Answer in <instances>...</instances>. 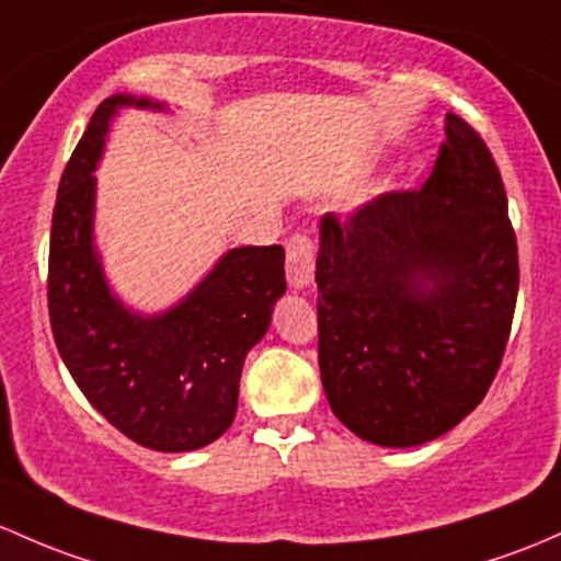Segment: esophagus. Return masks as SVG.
<instances>
[{
	"label": "esophagus",
	"instance_id": "obj_1",
	"mask_svg": "<svg viewBox=\"0 0 561 561\" xmlns=\"http://www.w3.org/2000/svg\"><path fill=\"white\" fill-rule=\"evenodd\" d=\"M314 239L309 233H293L287 239V282L296 290L311 285L314 279Z\"/></svg>",
	"mask_w": 561,
	"mask_h": 561
}]
</instances>
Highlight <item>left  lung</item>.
I'll return each mask as SVG.
<instances>
[{
  "instance_id": "obj_1",
  "label": "left lung",
  "mask_w": 561,
  "mask_h": 561,
  "mask_svg": "<svg viewBox=\"0 0 561 561\" xmlns=\"http://www.w3.org/2000/svg\"><path fill=\"white\" fill-rule=\"evenodd\" d=\"M317 290L322 387L359 438L427 444L481 403L514 322L518 250L503 176L470 123L446 115L420 191L322 217Z\"/></svg>"
}]
</instances>
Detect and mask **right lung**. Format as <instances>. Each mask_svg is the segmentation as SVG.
Instances as JSON below:
<instances>
[{"instance_id":"obj_1","label":"right lung","mask_w":561,"mask_h":561,"mask_svg":"<svg viewBox=\"0 0 561 561\" xmlns=\"http://www.w3.org/2000/svg\"><path fill=\"white\" fill-rule=\"evenodd\" d=\"M121 107L163 104L123 93L104 99L64 169L47 261L53 339L112 427L147 449L193 451L231 427L247 352L285 296V250L236 247L174 309L156 317L128 311L110 293L93 250V169Z\"/></svg>"}]
</instances>
